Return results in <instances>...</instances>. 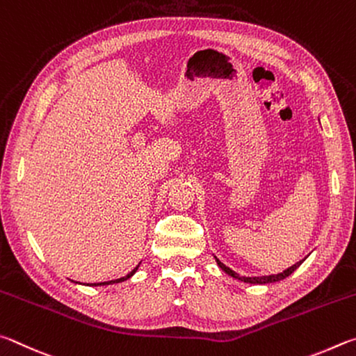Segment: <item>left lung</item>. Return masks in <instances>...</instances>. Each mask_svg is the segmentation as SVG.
Returning a JSON list of instances; mask_svg holds the SVG:
<instances>
[{
    "label": "left lung",
    "mask_w": 356,
    "mask_h": 356,
    "mask_svg": "<svg viewBox=\"0 0 356 356\" xmlns=\"http://www.w3.org/2000/svg\"><path fill=\"white\" fill-rule=\"evenodd\" d=\"M216 259H217V258H216ZM217 264H219V267H220V269H222L223 272L228 273V275H232L233 278H238V280H241V282L253 283V284H266V283H275V282H280V280H284L286 277H289L291 273L294 272V270L297 269V267L302 264V261H300V263L294 264V266H291L289 269L283 270L282 273H278V275H269V277H239V273H236L234 270L229 269V267H227L225 264L220 263L219 259H217Z\"/></svg>",
    "instance_id": "left-lung-1"
}]
</instances>
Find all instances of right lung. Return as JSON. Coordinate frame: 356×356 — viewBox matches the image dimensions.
I'll return each mask as SVG.
<instances>
[{
	"mask_svg": "<svg viewBox=\"0 0 356 356\" xmlns=\"http://www.w3.org/2000/svg\"><path fill=\"white\" fill-rule=\"evenodd\" d=\"M139 267V266H137ZM137 267H134V270H131L127 277H122V278H118V280H112V282H104V283H93L92 286H104V284H112V283H120V282H124V280H128L131 275H133V273L137 270Z\"/></svg>",
	"mask_w": 356,
	"mask_h": 356,
	"instance_id": "add662e5",
	"label": "right lung"
}]
</instances>
